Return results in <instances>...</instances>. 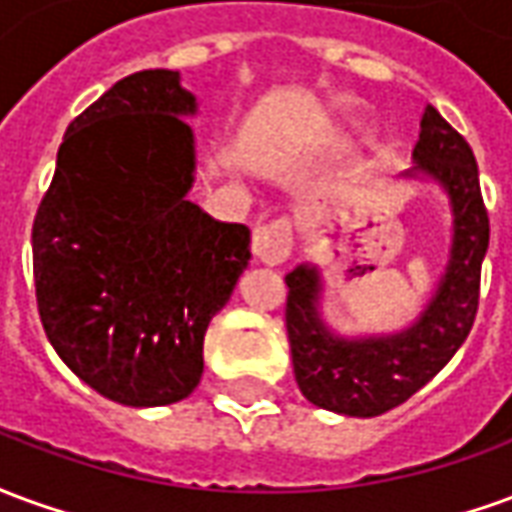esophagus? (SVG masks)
<instances>
[{"mask_svg":"<svg viewBox=\"0 0 512 512\" xmlns=\"http://www.w3.org/2000/svg\"><path fill=\"white\" fill-rule=\"evenodd\" d=\"M290 252V224L285 219L257 224L252 233V255L266 266H279Z\"/></svg>","mask_w":512,"mask_h":512,"instance_id":"obj_1","label":"esophagus"}]
</instances>
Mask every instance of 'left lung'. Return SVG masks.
<instances>
[{
    "label": "left lung",
    "instance_id": "obj_1",
    "mask_svg": "<svg viewBox=\"0 0 512 512\" xmlns=\"http://www.w3.org/2000/svg\"><path fill=\"white\" fill-rule=\"evenodd\" d=\"M414 167L400 178L439 183L452 211L450 260L425 307L400 332L345 337L323 321L321 268L301 263L285 277L293 373L301 395L345 417H378L406 403L450 362L472 332L480 268L488 249V213L469 142L425 106Z\"/></svg>",
    "mask_w": 512,
    "mask_h": 512
}]
</instances>
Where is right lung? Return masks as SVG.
<instances>
[{
  "label": "right lung",
  "mask_w": 512,
  "mask_h": 512,
  "mask_svg": "<svg viewBox=\"0 0 512 512\" xmlns=\"http://www.w3.org/2000/svg\"><path fill=\"white\" fill-rule=\"evenodd\" d=\"M197 98L139 71L73 120L32 224L49 343L98 395L169 406L202 378L208 323L249 266V227L211 219L194 186Z\"/></svg>",
  "instance_id": "right-lung-1"
}]
</instances>
